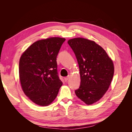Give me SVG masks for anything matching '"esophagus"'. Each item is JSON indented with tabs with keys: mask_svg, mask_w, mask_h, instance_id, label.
<instances>
[{
	"mask_svg": "<svg viewBox=\"0 0 132 132\" xmlns=\"http://www.w3.org/2000/svg\"><path fill=\"white\" fill-rule=\"evenodd\" d=\"M69 79V76H68V77L64 78V80H65V81H67Z\"/></svg>",
	"mask_w": 132,
	"mask_h": 132,
	"instance_id": "obj_1",
	"label": "esophagus"
}]
</instances>
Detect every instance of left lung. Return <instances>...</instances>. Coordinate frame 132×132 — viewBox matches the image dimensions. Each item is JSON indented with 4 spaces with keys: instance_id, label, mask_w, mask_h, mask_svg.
<instances>
[{
    "instance_id": "left-lung-1",
    "label": "left lung",
    "mask_w": 132,
    "mask_h": 132,
    "mask_svg": "<svg viewBox=\"0 0 132 132\" xmlns=\"http://www.w3.org/2000/svg\"><path fill=\"white\" fill-rule=\"evenodd\" d=\"M68 43L77 59L80 75V85L75 94L86 105H91L109 89L114 74L113 62L93 41L79 37L69 39Z\"/></svg>"
}]
</instances>
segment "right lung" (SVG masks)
Masks as SVG:
<instances>
[{
  "instance_id": "add662e5",
  "label": "right lung",
  "mask_w": 132,
  "mask_h": 132,
  "mask_svg": "<svg viewBox=\"0 0 132 132\" xmlns=\"http://www.w3.org/2000/svg\"><path fill=\"white\" fill-rule=\"evenodd\" d=\"M65 39L51 37L34 42L19 61V78L23 93L36 104L50 105L63 84L57 72V56Z\"/></svg>"
}]
</instances>
